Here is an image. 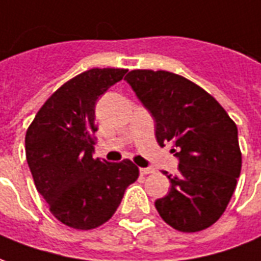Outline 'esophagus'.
<instances>
[{
  "label": "esophagus",
  "mask_w": 261,
  "mask_h": 261,
  "mask_svg": "<svg viewBox=\"0 0 261 261\" xmlns=\"http://www.w3.org/2000/svg\"><path fill=\"white\" fill-rule=\"evenodd\" d=\"M140 172H141V175L152 174V172H154V168H140Z\"/></svg>",
  "instance_id": "34e87169"
}]
</instances>
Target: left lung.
Returning a JSON list of instances; mask_svg holds the SVG:
<instances>
[{"mask_svg": "<svg viewBox=\"0 0 261 261\" xmlns=\"http://www.w3.org/2000/svg\"><path fill=\"white\" fill-rule=\"evenodd\" d=\"M124 80L155 121L156 143L172 144L178 174L155 200L160 216L179 232H199L225 212L242 169L238 127L202 87L165 70L137 69Z\"/></svg>", "mask_w": 261, "mask_h": 261, "instance_id": "8db88e82", "label": "left lung"}]
</instances>
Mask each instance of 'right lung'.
<instances>
[{
  "mask_svg": "<svg viewBox=\"0 0 261 261\" xmlns=\"http://www.w3.org/2000/svg\"><path fill=\"white\" fill-rule=\"evenodd\" d=\"M127 69L94 67L67 80L36 113L25 152L38 192L63 225L89 230L112 218L138 168L130 161L93 158L94 107Z\"/></svg>",
  "mask_w": 261,
  "mask_h": 261,
  "instance_id": "right-lung-1",
  "label": "right lung"
}]
</instances>
